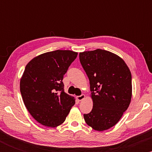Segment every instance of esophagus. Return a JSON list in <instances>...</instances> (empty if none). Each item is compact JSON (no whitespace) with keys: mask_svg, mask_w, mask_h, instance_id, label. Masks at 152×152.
I'll return each mask as SVG.
<instances>
[{"mask_svg":"<svg viewBox=\"0 0 152 152\" xmlns=\"http://www.w3.org/2000/svg\"><path fill=\"white\" fill-rule=\"evenodd\" d=\"M85 97H86V96H85L84 94H82L81 96H76V99H77L78 102H81V101L83 100V99H85Z\"/></svg>","mask_w":152,"mask_h":152,"instance_id":"34e87169","label":"esophagus"}]
</instances>
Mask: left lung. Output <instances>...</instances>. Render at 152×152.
<instances>
[{
  "instance_id": "1",
  "label": "left lung",
  "mask_w": 152,
  "mask_h": 152,
  "mask_svg": "<svg viewBox=\"0 0 152 152\" xmlns=\"http://www.w3.org/2000/svg\"><path fill=\"white\" fill-rule=\"evenodd\" d=\"M79 59L90 82L93 109L83 114L85 121L96 131L116 125L126 111L132 96V74L116 54L96 49L81 52Z\"/></svg>"
}]
</instances>
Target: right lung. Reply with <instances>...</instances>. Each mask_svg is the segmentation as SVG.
Listing matches in <instances>:
<instances>
[{
  "label": "right lung",
  "mask_w": 152,
  "mask_h": 152,
  "mask_svg": "<svg viewBox=\"0 0 152 152\" xmlns=\"http://www.w3.org/2000/svg\"><path fill=\"white\" fill-rule=\"evenodd\" d=\"M77 55L72 50H56L34 57L26 66L20 81L23 101L43 126L61 124L75 104L74 97L64 91L62 80Z\"/></svg>",
  "instance_id": "add662e5"
}]
</instances>
